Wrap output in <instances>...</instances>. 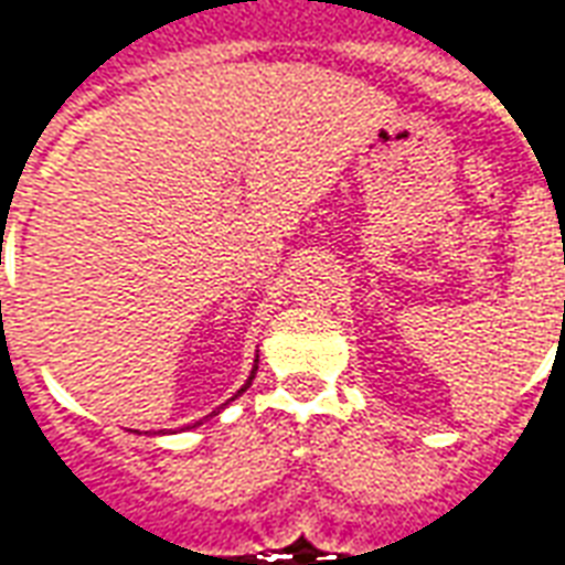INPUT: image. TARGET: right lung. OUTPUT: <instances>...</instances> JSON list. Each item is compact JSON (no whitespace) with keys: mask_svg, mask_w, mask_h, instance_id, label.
Here are the masks:
<instances>
[{"mask_svg":"<svg viewBox=\"0 0 565 565\" xmlns=\"http://www.w3.org/2000/svg\"><path fill=\"white\" fill-rule=\"evenodd\" d=\"M254 375H257V363H254V372H250V379H247V384H245V387H242V391L235 393V396H242V393H245L247 387H250V381H254ZM235 396H233V399H235ZM211 415H217V412H211ZM211 415H209V417H211ZM199 424H202V420H199ZM193 426H196V424H193Z\"/></svg>","mask_w":565,"mask_h":565,"instance_id":"add662e5","label":"right lung"}]
</instances>
